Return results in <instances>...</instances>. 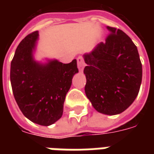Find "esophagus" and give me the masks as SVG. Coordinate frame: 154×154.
Masks as SVG:
<instances>
[{"instance_id":"obj_1","label":"esophagus","mask_w":154,"mask_h":154,"mask_svg":"<svg viewBox=\"0 0 154 154\" xmlns=\"http://www.w3.org/2000/svg\"><path fill=\"white\" fill-rule=\"evenodd\" d=\"M77 67H78V69L79 71L83 70V67L85 66V61H84V58L82 56H79V57L77 58Z\"/></svg>"}]
</instances>
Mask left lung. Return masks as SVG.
<instances>
[{"label": "left lung", "instance_id": "1", "mask_svg": "<svg viewBox=\"0 0 154 154\" xmlns=\"http://www.w3.org/2000/svg\"><path fill=\"white\" fill-rule=\"evenodd\" d=\"M110 34L91 54H85V92L100 113L125 111L138 96L142 63L136 45L121 29L107 26Z\"/></svg>", "mask_w": 154, "mask_h": 154}]
</instances>
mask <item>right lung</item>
<instances>
[{"label":"right lung","instance_id":"obj_1","mask_svg":"<svg viewBox=\"0 0 154 154\" xmlns=\"http://www.w3.org/2000/svg\"><path fill=\"white\" fill-rule=\"evenodd\" d=\"M38 36V31L33 32L18 45L11 64V82L23 115L32 122L48 126L63 116L66 95L78 68L76 59L69 63H36L33 50Z\"/></svg>","mask_w":154,"mask_h":154}]
</instances>
